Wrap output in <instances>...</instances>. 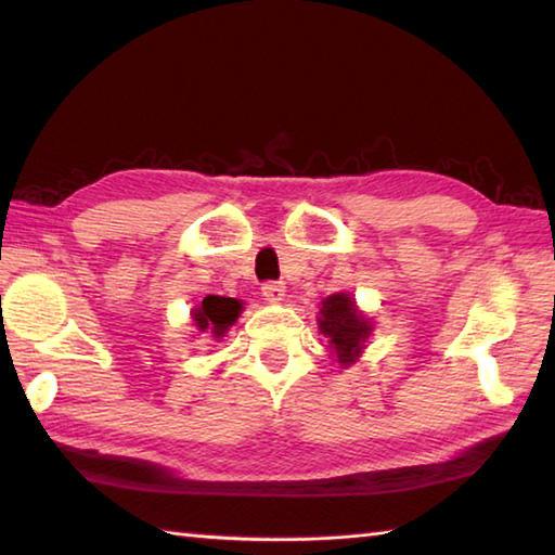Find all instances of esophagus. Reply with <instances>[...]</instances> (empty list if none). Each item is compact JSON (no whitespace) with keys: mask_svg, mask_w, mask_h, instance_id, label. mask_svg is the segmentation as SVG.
I'll use <instances>...</instances> for the list:
<instances>
[{"mask_svg":"<svg viewBox=\"0 0 555 555\" xmlns=\"http://www.w3.org/2000/svg\"><path fill=\"white\" fill-rule=\"evenodd\" d=\"M286 294V286L281 284V281H267L264 286H261V296H264L269 304H279V300H284Z\"/></svg>","mask_w":555,"mask_h":555,"instance_id":"obj_1","label":"esophagus"}]
</instances>
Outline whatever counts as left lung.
I'll use <instances>...</instances> for the list:
<instances>
[{
  "mask_svg": "<svg viewBox=\"0 0 555 555\" xmlns=\"http://www.w3.org/2000/svg\"><path fill=\"white\" fill-rule=\"evenodd\" d=\"M318 327L327 337V347L335 352L343 367L360 357L364 343L372 335L370 321L354 306V298H350V294H333L323 300Z\"/></svg>",
  "mask_w": 555,
  "mask_h": 555,
  "instance_id": "8db88e82",
  "label": "left lung"
}]
</instances>
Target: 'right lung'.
I'll list each match as a JSON object with an SVG mask.
<instances>
[{"mask_svg": "<svg viewBox=\"0 0 555 555\" xmlns=\"http://www.w3.org/2000/svg\"><path fill=\"white\" fill-rule=\"evenodd\" d=\"M242 313V300L224 298V296H205L201 306L193 308V325L198 333H208L220 337L230 331V325L237 321Z\"/></svg>", "mask_w": 555, "mask_h": 555, "instance_id": "1", "label": "right lung"}]
</instances>
